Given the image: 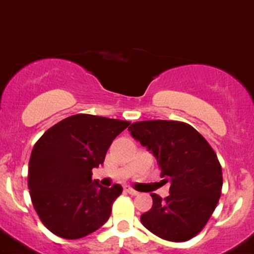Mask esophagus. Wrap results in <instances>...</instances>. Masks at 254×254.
Segmentation results:
<instances>
[{
    "instance_id": "34e87169",
    "label": "esophagus",
    "mask_w": 254,
    "mask_h": 254,
    "mask_svg": "<svg viewBox=\"0 0 254 254\" xmlns=\"http://www.w3.org/2000/svg\"><path fill=\"white\" fill-rule=\"evenodd\" d=\"M125 191H127V193H130V195H132V196H136V195H138V191H135V190L130 189V187H125Z\"/></svg>"
}]
</instances>
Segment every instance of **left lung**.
Segmentation results:
<instances>
[{
    "mask_svg": "<svg viewBox=\"0 0 254 254\" xmlns=\"http://www.w3.org/2000/svg\"><path fill=\"white\" fill-rule=\"evenodd\" d=\"M129 131L153 153L163 181L171 184L164 200L152 193L153 206L140 216L141 224L166 241L193 238L206 225L221 195L223 173L215 152L186 123L138 122Z\"/></svg>",
    "mask_w": 254,
    "mask_h": 254,
    "instance_id": "1",
    "label": "left lung"
}]
</instances>
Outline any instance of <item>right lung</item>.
<instances>
[{
	"instance_id": "right-lung-1",
	"label": "right lung",
	"mask_w": 254,
	"mask_h": 254,
	"mask_svg": "<svg viewBox=\"0 0 254 254\" xmlns=\"http://www.w3.org/2000/svg\"><path fill=\"white\" fill-rule=\"evenodd\" d=\"M129 122L77 114L48 129L29 161L27 186L34 209L61 238L79 239L101 228L123 187L92 181L114 139Z\"/></svg>"
}]
</instances>
